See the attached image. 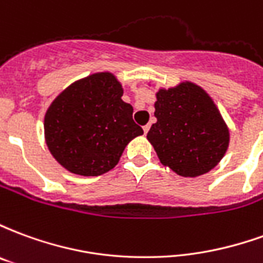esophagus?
<instances>
[{
	"label": "esophagus",
	"mask_w": 263,
	"mask_h": 263,
	"mask_svg": "<svg viewBox=\"0 0 263 263\" xmlns=\"http://www.w3.org/2000/svg\"><path fill=\"white\" fill-rule=\"evenodd\" d=\"M149 128H151V125H149V124H146V125L143 126V132H145V134H146V132L149 131Z\"/></svg>",
	"instance_id": "1"
}]
</instances>
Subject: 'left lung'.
<instances>
[{"instance_id":"left-lung-1","label":"left lung","mask_w":263,"mask_h":263,"mask_svg":"<svg viewBox=\"0 0 263 263\" xmlns=\"http://www.w3.org/2000/svg\"><path fill=\"white\" fill-rule=\"evenodd\" d=\"M156 122L148 141L160 163L183 177H197L220 163L230 145V129L205 90L192 81L159 88Z\"/></svg>"}]
</instances>
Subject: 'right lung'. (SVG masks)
<instances>
[{
  "label": "right lung",
  "mask_w": 263,
  "mask_h": 263,
  "mask_svg": "<svg viewBox=\"0 0 263 263\" xmlns=\"http://www.w3.org/2000/svg\"><path fill=\"white\" fill-rule=\"evenodd\" d=\"M124 88L109 71L71 83L45 114V141L58 163L80 176H100L120 162L143 129L132 120Z\"/></svg>",
  "instance_id": "add662e5"
}]
</instances>
